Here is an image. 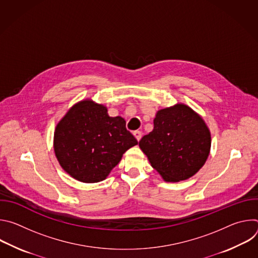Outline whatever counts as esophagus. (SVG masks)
<instances>
[{"mask_svg": "<svg viewBox=\"0 0 258 258\" xmlns=\"http://www.w3.org/2000/svg\"><path fill=\"white\" fill-rule=\"evenodd\" d=\"M134 136L136 137V139H137L138 141H140L141 138H142V133H141L140 131H135V132H134Z\"/></svg>", "mask_w": 258, "mask_h": 258, "instance_id": "esophagus-1", "label": "esophagus"}]
</instances>
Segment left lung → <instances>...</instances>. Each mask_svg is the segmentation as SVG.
Returning a JSON list of instances; mask_svg holds the SVG:
<instances>
[{"instance_id":"8db88e82","label":"left lung","mask_w":258,"mask_h":258,"mask_svg":"<svg viewBox=\"0 0 258 258\" xmlns=\"http://www.w3.org/2000/svg\"><path fill=\"white\" fill-rule=\"evenodd\" d=\"M139 146L164 180L178 181L204 165L211 138L204 120L187 105L177 104L159 110L153 131L141 139Z\"/></svg>"}]
</instances>
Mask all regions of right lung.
Wrapping results in <instances>:
<instances>
[{
	"instance_id": "1",
	"label": "right lung",
	"mask_w": 258,
	"mask_h": 258,
	"mask_svg": "<svg viewBox=\"0 0 258 258\" xmlns=\"http://www.w3.org/2000/svg\"><path fill=\"white\" fill-rule=\"evenodd\" d=\"M125 120L111 117L107 108L91 100L76 104L57 124L54 150L62 168L83 182H97L137 145Z\"/></svg>"
}]
</instances>
